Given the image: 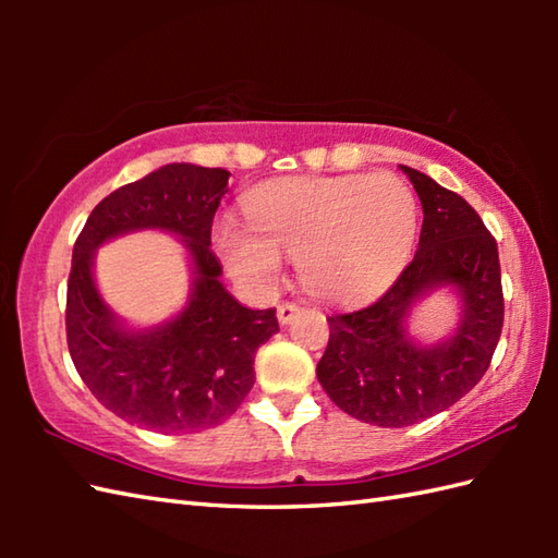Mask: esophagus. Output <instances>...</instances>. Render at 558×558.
<instances>
[{"instance_id":"34e87169","label":"esophagus","mask_w":558,"mask_h":558,"mask_svg":"<svg viewBox=\"0 0 558 558\" xmlns=\"http://www.w3.org/2000/svg\"><path fill=\"white\" fill-rule=\"evenodd\" d=\"M300 306L294 304V302H282L280 306H278V322L282 324V326H288L290 322H294V318L300 316Z\"/></svg>"}]
</instances>
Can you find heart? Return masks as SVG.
I'll list each match as a JSON object with an SVG mask.
<instances>
[{
	"mask_svg": "<svg viewBox=\"0 0 558 558\" xmlns=\"http://www.w3.org/2000/svg\"><path fill=\"white\" fill-rule=\"evenodd\" d=\"M246 218L252 230L228 220L218 236L236 278L272 286L288 258L316 298L352 302L386 286L408 260L417 198L390 172L294 177L248 194Z\"/></svg>",
	"mask_w": 558,
	"mask_h": 558,
	"instance_id": "1",
	"label": "heart"
}]
</instances>
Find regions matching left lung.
I'll return each instance as SVG.
<instances>
[{
	"mask_svg": "<svg viewBox=\"0 0 558 558\" xmlns=\"http://www.w3.org/2000/svg\"><path fill=\"white\" fill-rule=\"evenodd\" d=\"M424 208L420 248L372 304L328 316L316 376L336 405L366 424L410 426L444 412L480 384L504 328L499 246L477 210L432 177L402 165ZM461 290L463 324L438 349L412 347L401 328L411 302L434 284Z\"/></svg>",
	"mask_w": 558,
	"mask_h": 558,
	"instance_id": "left-lung-1",
	"label": "left lung"
}]
</instances>
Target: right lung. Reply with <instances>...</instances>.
Returning <instances> with one entry per match:
<instances>
[{
    "instance_id": "obj_1",
    "label": "right lung",
    "mask_w": 558,
    "mask_h": 558,
    "mask_svg": "<svg viewBox=\"0 0 558 558\" xmlns=\"http://www.w3.org/2000/svg\"><path fill=\"white\" fill-rule=\"evenodd\" d=\"M228 177L222 168L168 165L105 196L76 236L66 282L71 362L98 402L150 432H204L230 420L256 381V350L280 330L276 310H246L218 280L210 228ZM141 227L185 236L197 286L174 323L129 335L99 300L89 268L105 239Z\"/></svg>"
}]
</instances>
